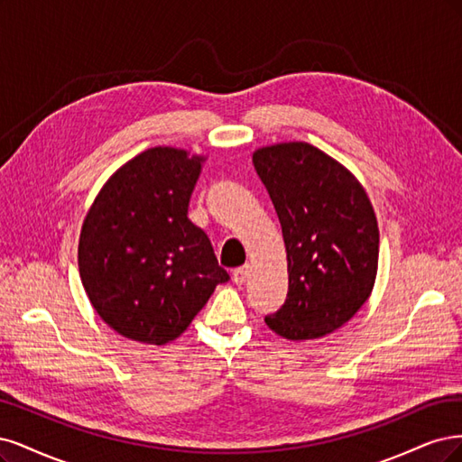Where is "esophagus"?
Listing matches in <instances>:
<instances>
[{
    "mask_svg": "<svg viewBox=\"0 0 462 462\" xmlns=\"http://www.w3.org/2000/svg\"><path fill=\"white\" fill-rule=\"evenodd\" d=\"M247 276H249V271H247V266H240V269H234V273H232V280L236 282L237 286H242V284H245V280H247Z\"/></svg>",
    "mask_w": 462,
    "mask_h": 462,
    "instance_id": "esophagus-1",
    "label": "esophagus"
}]
</instances>
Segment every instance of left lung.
<instances>
[{
    "label": "left lung",
    "mask_w": 462,
    "mask_h": 462,
    "mask_svg": "<svg viewBox=\"0 0 462 462\" xmlns=\"http://www.w3.org/2000/svg\"><path fill=\"white\" fill-rule=\"evenodd\" d=\"M253 165L276 209L288 255V297L264 317L278 336L317 339L349 322L374 288L378 220L365 188L307 142L259 147Z\"/></svg>",
    "instance_id": "left-lung-1"
}]
</instances>
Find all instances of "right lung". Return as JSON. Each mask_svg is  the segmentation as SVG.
<instances>
[{
  "label": "right lung",
  "mask_w": 462,
  "mask_h": 462,
  "mask_svg": "<svg viewBox=\"0 0 462 462\" xmlns=\"http://www.w3.org/2000/svg\"><path fill=\"white\" fill-rule=\"evenodd\" d=\"M205 157L157 145L103 184L79 242V271L103 322L128 339L165 346L228 282L207 234L188 218Z\"/></svg>",
  "instance_id": "right-lung-1"
}]
</instances>
